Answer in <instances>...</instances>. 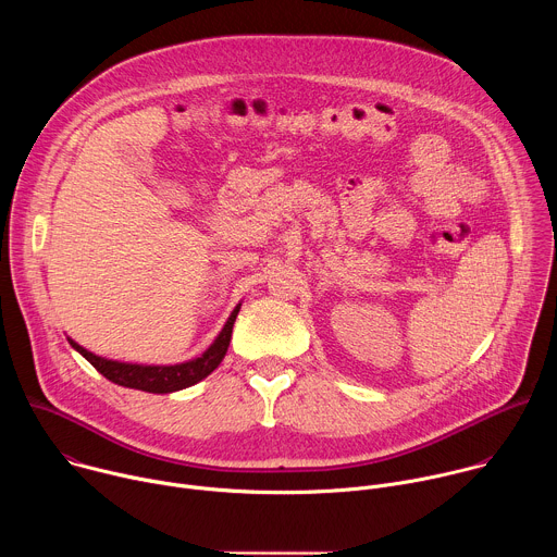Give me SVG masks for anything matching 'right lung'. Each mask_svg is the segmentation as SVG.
<instances>
[{"mask_svg":"<svg viewBox=\"0 0 557 557\" xmlns=\"http://www.w3.org/2000/svg\"><path fill=\"white\" fill-rule=\"evenodd\" d=\"M237 312H240V304L233 308L224 329L220 331L215 342L200 357L185 361V363H174V366H143V363L112 361V359H106V357H99V355L86 350L84 346H78L70 337H67V342L76 352H82L112 383L151 392V394H170V392H176V389H183V387H189V385L202 381L220 366V361L226 355L228 342H231L233 322H235Z\"/></svg>","mask_w":557,"mask_h":557,"instance_id":"add662e5","label":"right lung"}]
</instances>
